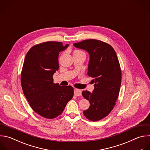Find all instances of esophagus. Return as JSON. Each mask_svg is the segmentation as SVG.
<instances>
[{
	"label": "esophagus",
	"mask_w": 150,
	"mask_h": 150,
	"mask_svg": "<svg viewBox=\"0 0 150 150\" xmlns=\"http://www.w3.org/2000/svg\"><path fill=\"white\" fill-rule=\"evenodd\" d=\"M74 95H76L77 96H80L81 95V90H80V89L74 88Z\"/></svg>",
	"instance_id": "obj_1"
}]
</instances>
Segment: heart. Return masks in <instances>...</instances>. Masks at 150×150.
I'll return each mask as SVG.
<instances>
[{"mask_svg":"<svg viewBox=\"0 0 150 150\" xmlns=\"http://www.w3.org/2000/svg\"><path fill=\"white\" fill-rule=\"evenodd\" d=\"M78 51H79V50H76L74 52H78Z\"/></svg>","mask_w":150,"mask_h":150,"instance_id":"b5f03b06","label":"heart"}]
</instances>
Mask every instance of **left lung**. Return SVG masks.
<instances>
[{
    "label": "left lung",
    "mask_w": 150,
    "mask_h": 150,
    "mask_svg": "<svg viewBox=\"0 0 150 150\" xmlns=\"http://www.w3.org/2000/svg\"><path fill=\"white\" fill-rule=\"evenodd\" d=\"M73 45L90 55L87 75L93 79L95 88L92 93L82 92L91 104L83 114L89 120L98 121L108 115L115 105L121 84L120 64L115 51L106 42L90 39Z\"/></svg>",
    "instance_id": "left-lung-1"
}]
</instances>
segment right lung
<instances>
[{"instance_id": "obj_1", "label": "right lung", "mask_w": 150, "mask_h": 150, "mask_svg": "<svg viewBox=\"0 0 150 150\" xmlns=\"http://www.w3.org/2000/svg\"><path fill=\"white\" fill-rule=\"evenodd\" d=\"M68 46L61 42H42L31 47L25 58L21 78L23 94L31 108L47 119L61 115L73 96V87L54 83L52 77L59 68V52Z\"/></svg>"}]
</instances>
